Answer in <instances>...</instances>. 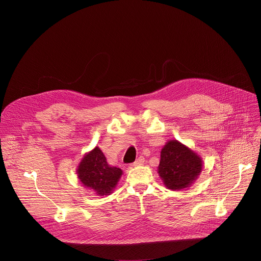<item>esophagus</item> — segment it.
I'll list each match as a JSON object with an SVG mask.
<instances>
[{"mask_svg":"<svg viewBox=\"0 0 261 261\" xmlns=\"http://www.w3.org/2000/svg\"><path fill=\"white\" fill-rule=\"evenodd\" d=\"M145 162V158L144 156H140L138 160H136L134 163H133V166H140V165H143Z\"/></svg>","mask_w":261,"mask_h":261,"instance_id":"1","label":"esophagus"}]
</instances>
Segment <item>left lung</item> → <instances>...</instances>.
<instances>
[{
  "mask_svg": "<svg viewBox=\"0 0 261 261\" xmlns=\"http://www.w3.org/2000/svg\"><path fill=\"white\" fill-rule=\"evenodd\" d=\"M201 170V158L177 141L168 142L162 149L159 174L169 189L176 190L189 186Z\"/></svg>",
  "mask_w": 261,
  "mask_h": 261,
  "instance_id": "obj_1",
  "label": "left lung"
}]
</instances>
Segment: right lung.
Returning a JSON list of instances; mask_svg holds the SVG:
<instances>
[{
  "label": "right lung",
  "instance_id": "add662e5",
  "mask_svg": "<svg viewBox=\"0 0 261 261\" xmlns=\"http://www.w3.org/2000/svg\"><path fill=\"white\" fill-rule=\"evenodd\" d=\"M77 172L80 182L99 196L111 194L122 173L121 169L109 165L98 147L85 155Z\"/></svg>",
  "mask_w": 261,
  "mask_h": 261
}]
</instances>
